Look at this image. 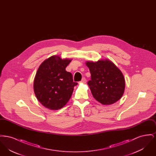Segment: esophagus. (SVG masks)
<instances>
[{"mask_svg": "<svg viewBox=\"0 0 156 156\" xmlns=\"http://www.w3.org/2000/svg\"><path fill=\"white\" fill-rule=\"evenodd\" d=\"M81 82L82 83H86V82H87V80H86V79H85V78H82V79Z\"/></svg>", "mask_w": 156, "mask_h": 156, "instance_id": "obj_1", "label": "esophagus"}]
</instances>
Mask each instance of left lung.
Instances as JSON below:
<instances>
[{
    "label": "left lung",
    "instance_id": "8db88e82",
    "mask_svg": "<svg viewBox=\"0 0 156 156\" xmlns=\"http://www.w3.org/2000/svg\"><path fill=\"white\" fill-rule=\"evenodd\" d=\"M91 74L88 85L94 98L103 105H111L122 97L125 81L118 67L108 59L87 62Z\"/></svg>",
    "mask_w": 156,
    "mask_h": 156
}]
</instances>
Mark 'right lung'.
Segmentation results:
<instances>
[{
	"label": "right lung",
	"instance_id": "add662e5",
	"mask_svg": "<svg viewBox=\"0 0 156 156\" xmlns=\"http://www.w3.org/2000/svg\"><path fill=\"white\" fill-rule=\"evenodd\" d=\"M71 61L52 56L38 68L34 81V91L38 101L45 108L61 109L71 97L78 83L73 81L72 74L66 70Z\"/></svg>",
	"mask_w": 156,
	"mask_h": 156
}]
</instances>
